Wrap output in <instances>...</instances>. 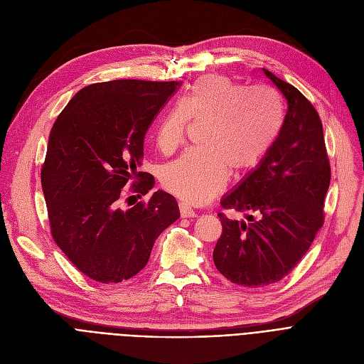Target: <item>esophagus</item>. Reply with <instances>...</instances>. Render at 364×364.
<instances>
[{
    "mask_svg": "<svg viewBox=\"0 0 364 364\" xmlns=\"http://www.w3.org/2000/svg\"><path fill=\"white\" fill-rule=\"evenodd\" d=\"M178 209H180V215H181V218H192V217H195V215H196L193 209H192V208H188L186 203H180V205H178Z\"/></svg>",
    "mask_w": 364,
    "mask_h": 364,
    "instance_id": "1",
    "label": "esophagus"
}]
</instances>
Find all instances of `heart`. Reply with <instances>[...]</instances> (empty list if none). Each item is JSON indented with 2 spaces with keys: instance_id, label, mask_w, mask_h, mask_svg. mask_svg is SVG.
<instances>
[{
  "instance_id": "obj_1",
  "label": "heart",
  "mask_w": 364,
  "mask_h": 364,
  "mask_svg": "<svg viewBox=\"0 0 364 364\" xmlns=\"http://www.w3.org/2000/svg\"><path fill=\"white\" fill-rule=\"evenodd\" d=\"M188 121L203 122L200 146L169 162L162 184L188 203H203L225 187L228 172L240 176L262 162L280 131L282 105L265 87L205 76L161 118L155 141L162 153L171 155L184 143Z\"/></svg>"
}]
</instances>
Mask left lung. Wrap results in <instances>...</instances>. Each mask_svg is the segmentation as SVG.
Returning <instances> with one entry per match:
<instances>
[{"instance_id":"8db88e82","label":"left lung","mask_w":364,"mask_h":364,"mask_svg":"<svg viewBox=\"0 0 364 364\" xmlns=\"http://www.w3.org/2000/svg\"><path fill=\"white\" fill-rule=\"evenodd\" d=\"M286 100L279 136L255 171L221 200L246 221L218 214L223 233L214 250L217 270L247 288L288 276L307 254L324 223L331 164L314 106L294 85L262 69Z\"/></svg>"}]
</instances>
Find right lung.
Instances as JSON below:
<instances>
[{
  "label": "right lung",
  "instance_id": "1",
  "mask_svg": "<svg viewBox=\"0 0 364 364\" xmlns=\"http://www.w3.org/2000/svg\"><path fill=\"white\" fill-rule=\"evenodd\" d=\"M178 87L141 80L91 84L51 128L41 168L50 230L69 261L95 282L136 276L158 236L180 217L176 198L162 190L127 211L119 208L127 190L140 198L155 186L139 169L143 141Z\"/></svg>",
  "mask_w": 364,
  "mask_h": 364
}]
</instances>
